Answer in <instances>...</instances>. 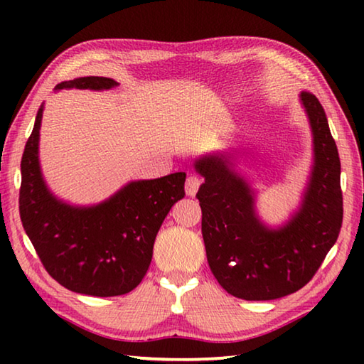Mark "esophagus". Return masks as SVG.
Masks as SVG:
<instances>
[{"label":"esophagus","mask_w":364,"mask_h":364,"mask_svg":"<svg viewBox=\"0 0 364 364\" xmlns=\"http://www.w3.org/2000/svg\"><path fill=\"white\" fill-rule=\"evenodd\" d=\"M200 178L197 176H189L186 180V186H184V189H186V196L189 197H194L197 194V189H199L200 186Z\"/></svg>","instance_id":"esophagus-1"}]
</instances>
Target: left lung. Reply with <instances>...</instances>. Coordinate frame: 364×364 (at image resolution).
<instances>
[{"label": "left lung", "instance_id": "left-lung-1", "mask_svg": "<svg viewBox=\"0 0 364 364\" xmlns=\"http://www.w3.org/2000/svg\"><path fill=\"white\" fill-rule=\"evenodd\" d=\"M299 102L310 125L313 162L299 205L282 223L271 226L258 213V191L237 168V147L194 160V170L204 178L196 197L208 267L237 299L274 300L299 291L341 231V160L328 117L316 96L301 93Z\"/></svg>", "mask_w": 364, "mask_h": 364}]
</instances>
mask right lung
Instances as JSON below:
<instances>
[{"label":"right lung","mask_w":364,"mask_h":364,"mask_svg":"<svg viewBox=\"0 0 364 364\" xmlns=\"http://www.w3.org/2000/svg\"><path fill=\"white\" fill-rule=\"evenodd\" d=\"M106 77H78L60 90H112ZM45 102L21 162V220L43 267L72 292L114 297L133 291L152 260L156 236L170 208L184 197L186 173L134 180L107 199L75 205L49 189L40 164V128Z\"/></svg>","instance_id":"right-lung-1"}]
</instances>
